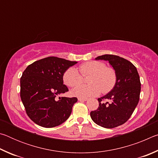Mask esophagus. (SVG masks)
Here are the masks:
<instances>
[{
    "mask_svg": "<svg viewBox=\"0 0 158 158\" xmlns=\"http://www.w3.org/2000/svg\"><path fill=\"white\" fill-rule=\"evenodd\" d=\"M88 100L87 98H79L78 100L79 101H86Z\"/></svg>",
    "mask_w": 158,
    "mask_h": 158,
    "instance_id": "1",
    "label": "esophagus"
}]
</instances>
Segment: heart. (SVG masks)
<instances>
[{
    "instance_id": "heart-1",
    "label": "heart",
    "mask_w": 158,
    "mask_h": 158,
    "mask_svg": "<svg viewBox=\"0 0 158 158\" xmlns=\"http://www.w3.org/2000/svg\"><path fill=\"white\" fill-rule=\"evenodd\" d=\"M79 69L83 76L90 74L91 76L89 79L90 84L79 85L72 90V94L77 97L87 98L98 95L101 91L107 93L116 84V71L114 68L106 67V64L101 61L92 60L85 63L79 66ZM80 73L74 67L67 69L63 76L65 84L69 87H75L81 84L83 77Z\"/></svg>"
}]
</instances>
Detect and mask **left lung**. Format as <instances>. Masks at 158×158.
Listing matches in <instances>:
<instances>
[{"mask_svg": "<svg viewBox=\"0 0 158 158\" xmlns=\"http://www.w3.org/2000/svg\"><path fill=\"white\" fill-rule=\"evenodd\" d=\"M95 60L109 61L116 73V81L110 92L98 98V108L90 112L94 123L105 128H114L124 124L137 106L141 92V82L137 69L129 60L118 56L105 54ZM105 99L111 102L104 103Z\"/></svg>", "mask_w": 158, "mask_h": 158, "instance_id": "obj_1", "label": "left lung"}]
</instances>
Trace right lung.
I'll return each instance as SVG.
<instances>
[{"instance_id": "obj_1", "label": "right lung", "mask_w": 158, "mask_h": 158, "mask_svg": "<svg viewBox=\"0 0 158 158\" xmlns=\"http://www.w3.org/2000/svg\"><path fill=\"white\" fill-rule=\"evenodd\" d=\"M76 61L50 56L37 60L23 71L20 79V96L26 114L35 123L53 127L65 122L77 102V98L59 97L68 91L63 76Z\"/></svg>"}]
</instances>
